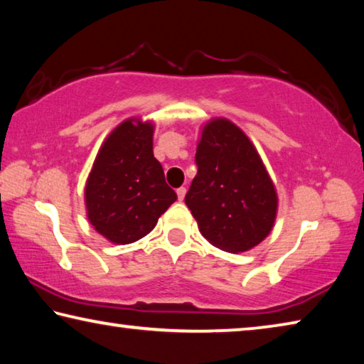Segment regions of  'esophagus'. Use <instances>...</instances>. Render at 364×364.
Segmentation results:
<instances>
[{"label": "esophagus", "instance_id": "esophagus-1", "mask_svg": "<svg viewBox=\"0 0 364 364\" xmlns=\"http://www.w3.org/2000/svg\"><path fill=\"white\" fill-rule=\"evenodd\" d=\"M176 194H178V199H180V200H183L184 199V196H186V188H178L176 189Z\"/></svg>", "mask_w": 364, "mask_h": 364}]
</instances>
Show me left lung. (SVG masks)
<instances>
[{"label":"left lung","instance_id":"8db88e82","mask_svg":"<svg viewBox=\"0 0 364 364\" xmlns=\"http://www.w3.org/2000/svg\"><path fill=\"white\" fill-rule=\"evenodd\" d=\"M196 164L184 202L202 236L231 254L254 249L278 215V193L254 143L236 123L215 117L200 128Z\"/></svg>","mask_w":364,"mask_h":364}]
</instances>
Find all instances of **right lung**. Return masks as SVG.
<instances>
[{
    "label": "right lung",
    "mask_w": 364,
    "mask_h": 364,
    "mask_svg": "<svg viewBox=\"0 0 364 364\" xmlns=\"http://www.w3.org/2000/svg\"><path fill=\"white\" fill-rule=\"evenodd\" d=\"M152 138V122L139 117L123 120L104 139L86 178V217L114 244L144 237L176 200L154 157Z\"/></svg>",
    "instance_id": "right-lung-1"
}]
</instances>
